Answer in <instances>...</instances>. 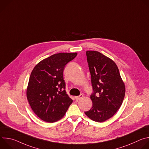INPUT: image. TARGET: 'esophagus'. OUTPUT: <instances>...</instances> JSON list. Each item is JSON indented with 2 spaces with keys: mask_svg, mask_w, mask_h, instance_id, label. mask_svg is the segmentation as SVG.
Masks as SVG:
<instances>
[{
  "mask_svg": "<svg viewBox=\"0 0 149 149\" xmlns=\"http://www.w3.org/2000/svg\"><path fill=\"white\" fill-rule=\"evenodd\" d=\"M83 94H80L79 96H77V97H75V100H80V99H81L82 97H83Z\"/></svg>",
  "mask_w": 149,
  "mask_h": 149,
  "instance_id": "esophagus-1",
  "label": "esophagus"
}]
</instances>
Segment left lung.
Wrapping results in <instances>:
<instances>
[{
    "label": "left lung",
    "instance_id": "left-lung-1",
    "mask_svg": "<svg viewBox=\"0 0 149 149\" xmlns=\"http://www.w3.org/2000/svg\"><path fill=\"white\" fill-rule=\"evenodd\" d=\"M91 77L93 107L86 114L97 122L112 117L123 103L125 88L116 63L98 51L86 52Z\"/></svg>",
    "mask_w": 149,
    "mask_h": 149
}]
</instances>
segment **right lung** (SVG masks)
Instances as JSON below:
<instances>
[{"instance_id": "obj_1", "label": "right lung", "mask_w": 149, "mask_h": 149, "mask_svg": "<svg viewBox=\"0 0 149 149\" xmlns=\"http://www.w3.org/2000/svg\"><path fill=\"white\" fill-rule=\"evenodd\" d=\"M77 53H58L39 62L30 75L26 96L33 111L48 123L65 114L72 100L65 91L63 72Z\"/></svg>"}]
</instances>
